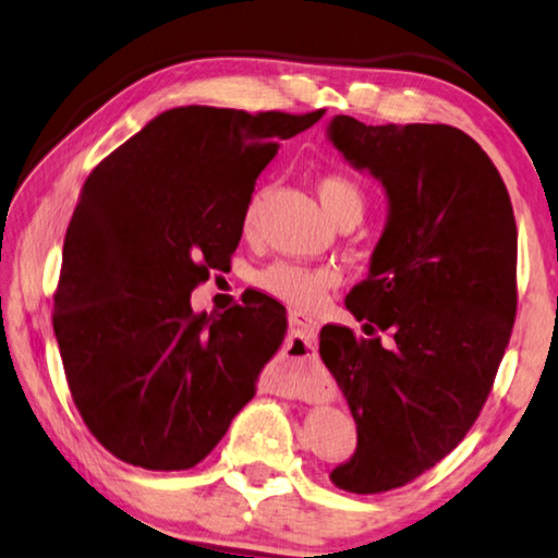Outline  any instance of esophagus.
<instances>
[{
  "instance_id": "34e87169",
  "label": "esophagus",
  "mask_w": 558,
  "mask_h": 558,
  "mask_svg": "<svg viewBox=\"0 0 558 558\" xmlns=\"http://www.w3.org/2000/svg\"><path fill=\"white\" fill-rule=\"evenodd\" d=\"M291 326L296 328L299 338L304 340V350H299L294 355H284L281 360V373H284V383L277 387L281 395H301L311 397L320 389V377H318V365L314 355L316 336H318V320L311 318L301 311H291L289 314Z\"/></svg>"
}]
</instances>
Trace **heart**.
I'll return each mask as SVG.
<instances>
[{
    "instance_id": "b5f03b06",
    "label": "heart",
    "mask_w": 558,
    "mask_h": 558,
    "mask_svg": "<svg viewBox=\"0 0 558 558\" xmlns=\"http://www.w3.org/2000/svg\"><path fill=\"white\" fill-rule=\"evenodd\" d=\"M318 198L324 203L326 213L330 220H360L365 213V191L355 179L343 173H328L318 181ZM259 208V195H254L250 201L247 210H244L242 228L252 230L254 215ZM338 269L328 267V264H301V262H289L279 259L271 262L269 267H264L254 277V284H257L264 294H269L279 301H287L291 306L311 308L316 306L320 299H324L330 287L338 284Z\"/></svg>"
}]
</instances>
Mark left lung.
Returning <instances> with one entry per match:
<instances>
[{
	"label": "left lung",
	"instance_id": "8db88e82",
	"mask_svg": "<svg viewBox=\"0 0 558 558\" xmlns=\"http://www.w3.org/2000/svg\"><path fill=\"white\" fill-rule=\"evenodd\" d=\"M326 134L387 195L369 274L345 299L367 338L326 326L318 340L357 426L330 481L375 495L434 468L481 414L514 324L517 225L495 163L456 126L336 114Z\"/></svg>",
	"mask_w": 558,
	"mask_h": 558
}]
</instances>
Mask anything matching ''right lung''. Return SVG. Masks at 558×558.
Here are the masks:
<instances>
[{
	"label": "right lung",
	"mask_w": 558,
	"mask_h": 558,
	"mask_svg": "<svg viewBox=\"0 0 558 558\" xmlns=\"http://www.w3.org/2000/svg\"><path fill=\"white\" fill-rule=\"evenodd\" d=\"M311 114L173 107L87 175L63 242L53 333L83 422L146 471H189L257 395L287 318L257 299L195 316L230 264L254 183Z\"/></svg>",
	"instance_id": "add662e5"
}]
</instances>
